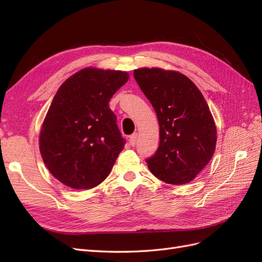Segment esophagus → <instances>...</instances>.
Wrapping results in <instances>:
<instances>
[{"instance_id": "obj_1", "label": "esophagus", "mask_w": 262, "mask_h": 262, "mask_svg": "<svg viewBox=\"0 0 262 262\" xmlns=\"http://www.w3.org/2000/svg\"><path fill=\"white\" fill-rule=\"evenodd\" d=\"M129 141H130V144H131L132 146L136 145V144H137V141H138V133L132 134V136L130 137V139H129Z\"/></svg>"}]
</instances>
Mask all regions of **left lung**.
Segmentation results:
<instances>
[{"mask_svg":"<svg viewBox=\"0 0 262 262\" xmlns=\"http://www.w3.org/2000/svg\"><path fill=\"white\" fill-rule=\"evenodd\" d=\"M133 75L160 124V145L146 158L148 168L167 184H187L215 150L216 126L207 101L187 76L175 71L143 68Z\"/></svg>","mask_w":262,"mask_h":262,"instance_id":"left-lung-1","label":"left lung"}]
</instances>
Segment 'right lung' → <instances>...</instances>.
Instances as JSON below:
<instances>
[{
    "label": "right lung",
    "instance_id": "obj_1",
    "mask_svg": "<svg viewBox=\"0 0 262 262\" xmlns=\"http://www.w3.org/2000/svg\"><path fill=\"white\" fill-rule=\"evenodd\" d=\"M122 71L84 69L63 83L42 123L39 147L53 177L73 189L104 181L125 144L109 100L128 82Z\"/></svg>",
    "mask_w": 262,
    "mask_h": 262
}]
</instances>
